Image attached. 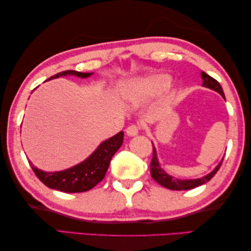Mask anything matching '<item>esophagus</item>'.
<instances>
[{
    "instance_id": "1",
    "label": "esophagus",
    "mask_w": 251,
    "mask_h": 251,
    "mask_svg": "<svg viewBox=\"0 0 251 251\" xmlns=\"http://www.w3.org/2000/svg\"><path fill=\"white\" fill-rule=\"evenodd\" d=\"M140 129L141 128L139 125H131L126 128V134H128L129 137H134V135H137L139 133Z\"/></svg>"
}]
</instances>
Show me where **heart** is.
<instances>
[{"instance_id": "b5f03b06", "label": "heart", "mask_w": 251, "mask_h": 251, "mask_svg": "<svg viewBox=\"0 0 251 251\" xmlns=\"http://www.w3.org/2000/svg\"><path fill=\"white\" fill-rule=\"evenodd\" d=\"M168 82L167 79H162L161 81H159L160 85H163L166 84ZM154 85H157V83H154V82H152V83H149V85H142V88H133L132 89V92H139V91H145V92H148V91H151V89H152Z\"/></svg>"}]
</instances>
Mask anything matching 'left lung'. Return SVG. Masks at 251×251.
<instances>
[{
    "mask_svg": "<svg viewBox=\"0 0 251 251\" xmlns=\"http://www.w3.org/2000/svg\"><path fill=\"white\" fill-rule=\"evenodd\" d=\"M201 77H202L203 83L202 85L206 88L212 89L217 91L218 93H220L221 96L225 98V94L223 91V88L218 81L216 79H213L212 76H210L207 73H204L203 71L201 72ZM224 159L221 160V162L215 168V170L210 174L202 176L200 179H194V180H179V179H175L174 176H171L169 175H167L161 168L159 166L158 159H157V154H155V150L153 148V153H152V160H151L150 163V171H151V176H152L153 180H155L159 184H161L162 187L171 189V190H190V189H194L196 187H199L201 184L208 182L213 176L217 174V171L219 170V168L223 163Z\"/></svg>",
    "mask_w": 251,
    "mask_h": 251,
    "instance_id": "left-lung-1",
    "label": "left lung"
}]
</instances>
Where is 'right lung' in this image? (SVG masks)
<instances>
[{
	"label": "right lung",
	"instance_id": "add662e5",
	"mask_svg": "<svg viewBox=\"0 0 251 251\" xmlns=\"http://www.w3.org/2000/svg\"><path fill=\"white\" fill-rule=\"evenodd\" d=\"M91 75L92 73H83L75 71V70H67V71L56 73L49 80L64 75L88 77ZM122 143L123 132L120 131L116 135H113L112 138L102 142L87 160L64 171L44 172L35 168L31 162L30 164L35 176L47 187L59 191L68 192V194L69 192L70 194H72V192H84L96 187L104 178L111 159H112L114 153L120 149Z\"/></svg>",
	"mask_w": 251,
	"mask_h": 251
}]
</instances>
